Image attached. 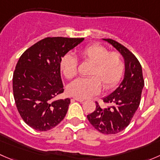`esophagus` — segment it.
<instances>
[{
    "mask_svg": "<svg viewBox=\"0 0 160 160\" xmlns=\"http://www.w3.org/2000/svg\"><path fill=\"white\" fill-rule=\"evenodd\" d=\"M73 100H75V101H80V102H83V101H84V100L83 99H81V98H74Z\"/></svg>",
    "mask_w": 160,
    "mask_h": 160,
    "instance_id": "1",
    "label": "esophagus"
}]
</instances>
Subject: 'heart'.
Masks as SVG:
<instances>
[{
  "label": "heart",
  "mask_w": 160,
  "mask_h": 160,
  "mask_svg": "<svg viewBox=\"0 0 160 160\" xmlns=\"http://www.w3.org/2000/svg\"><path fill=\"white\" fill-rule=\"evenodd\" d=\"M85 61L92 64L88 78H79L71 83L68 92L74 98H88L99 93L101 85L109 90L120 81L125 71V62L120 53L109 52L101 45L87 46L79 52ZM60 67L67 79L77 75V59L72 54H67L61 59Z\"/></svg>",
  "instance_id": "b5f03b06"
}]
</instances>
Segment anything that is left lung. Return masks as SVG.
Here are the masks:
<instances>
[{"mask_svg": "<svg viewBox=\"0 0 160 160\" xmlns=\"http://www.w3.org/2000/svg\"><path fill=\"white\" fill-rule=\"evenodd\" d=\"M103 40L112 45L123 56L125 75L116 90L103 98L108 106H101L96 101V108L88 114V119L98 132L112 135L122 132L130 124L139 106L144 80L141 64L132 52L111 38Z\"/></svg>", "mask_w": 160, "mask_h": 160, "instance_id": "left-lung-1", "label": "left lung"}]
</instances>
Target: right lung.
<instances>
[{
  "label": "right lung",
  "instance_id": "right-lung-1",
  "mask_svg": "<svg viewBox=\"0 0 160 160\" xmlns=\"http://www.w3.org/2000/svg\"><path fill=\"white\" fill-rule=\"evenodd\" d=\"M83 39L47 37L19 58L13 74V93L21 117L33 129L50 130L65 118L70 99H56L64 90L60 61Z\"/></svg>",
  "mask_w": 160,
  "mask_h": 160
}]
</instances>
